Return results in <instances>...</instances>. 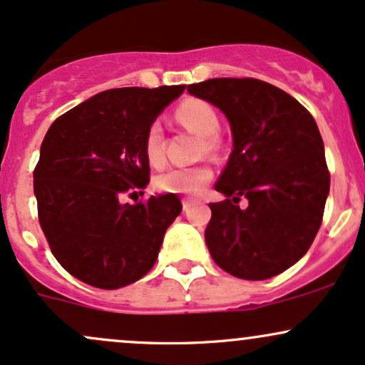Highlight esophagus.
<instances>
[{"instance_id": "1", "label": "esophagus", "mask_w": 365, "mask_h": 365, "mask_svg": "<svg viewBox=\"0 0 365 365\" xmlns=\"http://www.w3.org/2000/svg\"><path fill=\"white\" fill-rule=\"evenodd\" d=\"M194 202H195L194 199H183V200H182V204H183V211H188V209H190L192 206H194Z\"/></svg>"}]
</instances>
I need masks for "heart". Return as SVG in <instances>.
<instances>
[{"mask_svg": "<svg viewBox=\"0 0 365 365\" xmlns=\"http://www.w3.org/2000/svg\"><path fill=\"white\" fill-rule=\"evenodd\" d=\"M175 118L183 127L202 137L200 153H215L220 149V118L215 108L202 99L188 98L175 110ZM144 154L153 166L165 163V145L163 130L159 123H150L144 135ZM212 170L207 165L188 166V168H171L154 177V187L163 194L195 195L211 182Z\"/></svg>", "mask_w": 365, "mask_h": 365, "instance_id": "heart-1", "label": "heart"}]
</instances>
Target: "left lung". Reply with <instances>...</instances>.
<instances>
[{"instance_id": "8db88e82", "label": "left lung", "mask_w": 365, "mask_h": 365, "mask_svg": "<svg viewBox=\"0 0 365 365\" xmlns=\"http://www.w3.org/2000/svg\"><path fill=\"white\" fill-rule=\"evenodd\" d=\"M187 91L220 108L233 135L215 185L226 199L209 204L211 257L237 278H273L304 257L322 223L329 171L319 128L295 98L257 78H211Z\"/></svg>"}]
</instances>
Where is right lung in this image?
Masks as SVG:
<instances>
[{
	"mask_svg": "<svg viewBox=\"0 0 365 365\" xmlns=\"http://www.w3.org/2000/svg\"><path fill=\"white\" fill-rule=\"evenodd\" d=\"M185 86L121 87L96 94L58 116L34 170L37 215L56 261L103 290L135 283L156 262L166 230L182 212L175 194L135 204L149 161L145 130Z\"/></svg>",
	"mask_w": 365,
	"mask_h": 365,
	"instance_id": "add662e5",
	"label": "right lung"
}]
</instances>
